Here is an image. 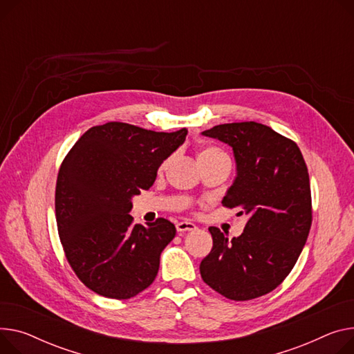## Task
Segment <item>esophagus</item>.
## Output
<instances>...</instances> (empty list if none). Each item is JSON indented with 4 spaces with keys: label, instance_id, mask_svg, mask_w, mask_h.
Listing matches in <instances>:
<instances>
[{
    "label": "esophagus",
    "instance_id": "1",
    "mask_svg": "<svg viewBox=\"0 0 354 354\" xmlns=\"http://www.w3.org/2000/svg\"><path fill=\"white\" fill-rule=\"evenodd\" d=\"M195 229H196V225L192 223V222L183 221V222L176 223V230L178 232H189V230H195Z\"/></svg>",
    "mask_w": 354,
    "mask_h": 354
}]
</instances>
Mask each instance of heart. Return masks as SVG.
<instances>
[{
  "label": "heart",
  "mask_w": 354,
  "mask_h": 354,
  "mask_svg": "<svg viewBox=\"0 0 354 354\" xmlns=\"http://www.w3.org/2000/svg\"><path fill=\"white\" fill-rule=\"evenodd\" d=\"M215 153H223V152L219 151V149L215 148V147H203V148L199 151L198 158H201V156H209V155H215Z\"/></svg>",
  "instance_id": "obj_1"
}]
</instances>
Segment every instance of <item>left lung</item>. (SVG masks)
Listing matches in <instances>:
<instances>
[{
  "mask_svg": "<svg viewBox=\"0 0 354 354\" xmlns=\"http://www.w3.org/2000/svg\"><path fill=\"white\" fill-rule=\"evenodd\" d=\"M233 148L236 179L222 205L241 207L249 221L229 241L210 226V253L201 262L205 283L230 300L274 290L292 272L312 226L309 172L295 140L257 122L222 124L203 131Z\"/></svg>",
  "mask_w": 354,
  "mask_h": 354,
  "instance_id": "left-lung-1",
  "label": "left lung"
}]
</instances>
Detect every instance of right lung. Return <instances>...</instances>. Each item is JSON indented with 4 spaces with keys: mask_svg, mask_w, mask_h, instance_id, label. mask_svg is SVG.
<instances>
[{
    "mask_svg": "<svg viewBox=\"0 0 354 354\" xmlns=\"http://www.w3.org/2000/svg\"><path fill=\"white\" fill-rule=\"evenodd\" d=\"M186 135V128L168 133L108 122L88 129L64 158L55 186L58 234L69 266L92 292L124 300L155 280L176 229L163 218L133 225L131 199L149 189Z\"/></svg>",
    "mask_w": 354,
    "mask_h": 354,
    "instance_id": "obj_1",
    "label": "right lung"
}]
</instances>
